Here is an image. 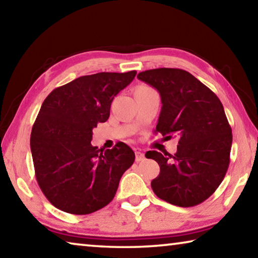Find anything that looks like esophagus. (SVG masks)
<instances>
[{
	"label": "esophagus",
	"instance_id": "1",
	"mask_svg": "<svg viewBox=\"0 0 258 258\" xmlns=\"http://www.w3.org/2000/svg\"><path fill=\"white\" fill-rule=\"evenodd\" d=\"M145 159H146V157H145V154H143V152H141V151L135 152V160H137L138 163H140V161H143Z\"/></svg>",
	"mask_w": 258,
	"mask_h": 258
}]
</instances>
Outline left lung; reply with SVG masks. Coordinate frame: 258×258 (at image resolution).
Returning a JSON list of instances; mask_svg holds the SVG:
<instances>
[{"mask_svg": "<svg viewBox=\"0 0 258 258\" xmlns=\"http://www.w3.org/2000/svg\"><path fill=\"white\" fill-rule=\"evenodd\" d=\"M140 81L158 91L161 110L156 131L178 138L176 154L148 151L160 173L151 181L156 196L172 205L192 207L215 192L228 171L232 130L216 94L183 69L140 73Z\"/></svg>", "mask_w": 258, "mask_h": 258, "instance_id": "left-lung-1", "label": "left lung"}]
</instances>
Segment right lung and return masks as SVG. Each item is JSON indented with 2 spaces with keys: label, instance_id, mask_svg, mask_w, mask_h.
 Returning a JSON list of instances; mask_svg holds the SVG:
<instances>
[{
  "label": "right lung",
  "instance_id": "right-lung-1",
  "mask_svg": "<svg viewBox=\"0 0 258 258\" xmlns=\"http://www.w3.org/2000/svg\"><path fill=\"white\" fill-rule=\"evenodd\" d=\"M137 72L78 77L47 95L30 134L35 175L60 211L86 215L111 202L135 155L124 142L102 150L91 145L92 130L110 115L113 98Z\"/></svg>",
  "mask_w": 258,
  "mask_h": 258
}]
</instances>
